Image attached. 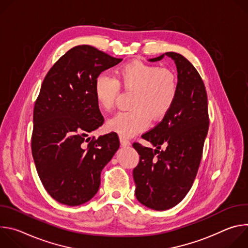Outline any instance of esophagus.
Listing matches in <instances>:
<instances>
[{"label": "esophagus", "mask_w": 248, "mask_h": 248, "mask_svg": "<svg viewBox=\"0 0 248 248\" xmlns=\"http://www.w3.org/2000/svg\"><path fill=\"white\" fill-rule=\"evenodd\" d=\"M120 139H121V144H122L123 146H128V145H130V141H129L127 138H125V137H124V136H121Z\"/></svg>", "instance_id": "obj_1"}]
</instances>
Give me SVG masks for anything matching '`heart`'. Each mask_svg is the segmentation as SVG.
I'll return each instance as SVG.
<instances>
[{
	"mask_svg": "<svg viewBox=\"0 0 248 248\" xmlns=\"http://www.w3.org/2000/svg\"><path fill=\"white\" fill-rule=\"evenodd\" d=\"M120 86L133 92L132 110L118 113L108 122V127L123 136L135 135L150 124V120L165 117L171 109L179 92V82L170 68L144 62H127L117 70L116 78L100 74L94 83V95L100 107L111 111L120 95Z\"/></svg>",
	"mask_w": 248,
	"mask_h": 248,
	"instance_id": "heart-1",
	"label": "heart"
}]
</instances>
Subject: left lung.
<instances>
[{
	"label": "left lung",
	"mask_w": 248,
	"mask_h": 248,
	"mask_svg": "<svg viewBox=\"0 0 248 248\" xmlns=\"http://www.w3.org/2000/svg\"><path fill=\"white\" fill-rule=\"evenodd\" d=\"M165 56L174 61L178 69V96L164 119L142 134L156 149L139 142L132 144L139 154L132 171L135 196L141 204L157 211L178 205L191 188L209 128L207 93L200 75L184 56L173 52ZM162 146L165 148L160 151Z\"/></svg>",
	"instance_id": "obj_1"
}]
</instances>
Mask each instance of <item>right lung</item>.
Returning <instances> with one entry per match:
<instances>
[{
    "label": "right lung",
    "mask_w": 248,
    "mask_h": 248,
    "mask_svg": "<svg viewBox=\"0 0 248 248\" xmlns=\"http://www.w3.org/2000/svg\"><path fill=\"white\" fill-rule=\"evenodd\" d=\"M123 59L92 46L68 50L47 73L35 101L31 151L40 181L58 202L78 206L100 186L103 168L120 147L116 132L88 137L104 124L96 78Z\"/></svg>",
    "instance_id": "1"
}]
</instances>
